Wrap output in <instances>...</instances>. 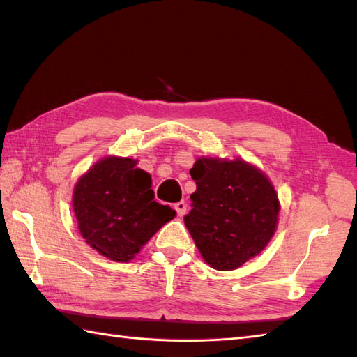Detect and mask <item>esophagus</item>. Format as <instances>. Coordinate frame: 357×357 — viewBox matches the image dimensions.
<instances>
[{
    "mask_svg": "<svg viewBox=\"0 0 357 357\" xmlns=\"http://www.w3.org/2000/svg\"><path fill=\"white\" fill-rule=\"evenodd\" d=\"M174 210H176L178 216H184L187 213V202H184V201L176 202L174 204Z\"/></svg>",
    "mask_w": 357,
    "mask_h": 357,
    "instance_id": "34e87169",
    "label": "esophagus"
}]
</instances>
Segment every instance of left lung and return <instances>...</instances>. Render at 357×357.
I'll return each mask as SVG.
<instances>
[{"label": "left lung", "mask_w": 357, "mask_h": 357, "mask_svg": "<svg viewBox=\"0 0 357 357\" xmlns=\"http://www.w3.org/2000/svg\"><path fill=\"white\" fill-rule=\"evenodd\" d=\"M188 233L211 268L230 271L259 255L276 231L279 201L265 174L242 159L199 158Z\"/></svg>", "instance_id": "8db88e82"}]
</instances>
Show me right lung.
<instances>
[{"label":"right lung","mask_w":357,"mask_h":357,"mask_svg":"<svg viewBox=\"0 0 357 357\" xmlns=\"http://www.w3.org/2000/svg\"><path fill=\"white\" fill-rule=\"evenodd\" d=\"M132 158L105 156L82 174L73 190L81 236L98 253L116 262L135 255L176 211L156 202L151 178Z\"/></svg>","instance_id":"right-lung-1"}]
</instances>
